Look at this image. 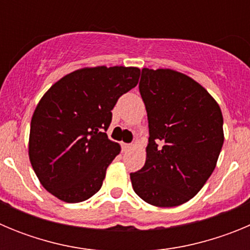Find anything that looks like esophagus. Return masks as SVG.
<instances>
[{"label":"esophagus","instance_id":"1","mask_svg":"<svg viewBox=\"0 0 250 250\" xmlns=\"http://www.w3.org/2000/svg\"><path fill=\"white\" fill-rule=\"evenodd\" d=\"M132 147L131 144H123V149L124 151H127V150H130Z\"/></svg>","mask_w":250,"mask_h":250}]
</instances>
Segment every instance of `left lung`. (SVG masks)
Segmentation results:
<instances>
[{
	"label": "left lung",
	"instance_id": "8db88e82",
	"mask_svg": "<svg viewBox=\"0 0 250 250\" xmlns=\"http://www.w3.org/2000/svg\"><path fill=\"white\" fill-rule=\"evenodd\" d=\"M141 98L149 121L145 165L132 189L160 208L184 204L204 187L224 143L219 105L191 77L171 68H143Z\"/></svg>",
	"mask_w": 250,
	"mask_h": 250
}]
</instances>
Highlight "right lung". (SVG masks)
<instances>
[{"label": "right lung", "instance_id": "obj_1", "mask_svg": "<svg viewBox=\"0 0 250 250\" xmlns=\"http://www.w3.org/2000/svg\"><path fill=\"white\" fill-rule=\"evenodd\" d=\"M139 77L140 68L132 66L83 67L45 92L31 119L28 156L48 193L80 203L100 190L106 169L121 150L105 132L111 110Z\"/></svg>", "mask_w": 250, "mask_h": 250}]
</instances>
